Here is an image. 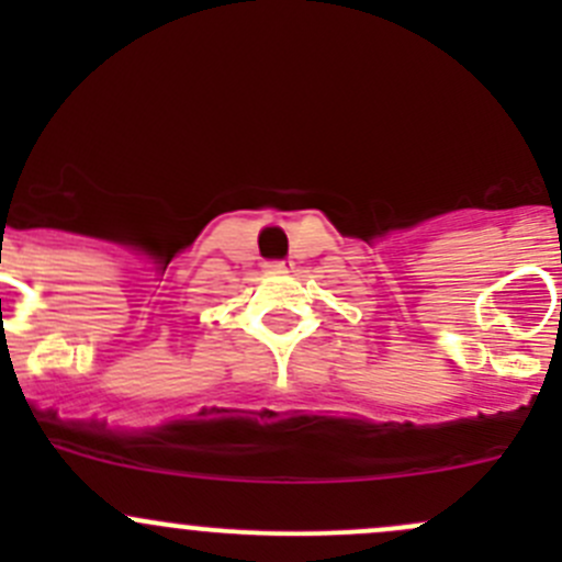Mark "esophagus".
I'll use <instances>...</instances> for the list:
<instances>
[{"instance_id":"34e87169","label":"esophagus","mask_w":562,"mask_h":562,"mask_svg":"<svg viewBox=\"0 0 562 562\" xmlns=\"http://www.w3.org/2000/svg\"><path fill=\"white\" fill-rule=\"evenodd\" d=\"M288 266H291V260H269V263H266V269H274V271H288Z\"/></svg>"}]
</instances>
